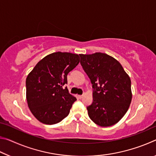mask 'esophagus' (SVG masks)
<instances>
[{
    "label": "esophagus",
    "mask_w": 156,
    "mask_h": 156,
    "mask_svg": "<svg viewBox=\"0 0 156 156\" xmlns=\"http://www.w3.org/2000/svg\"><path fill=\"white\" fill-rule=\"evenodd\" d=\"M83 95H78V98L80 99H81V98H83Z\"/></svg>",
    "instance_id": "1"
}]
</instances>
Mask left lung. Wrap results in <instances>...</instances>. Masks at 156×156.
<instances>
[{"label":"left lung","instance_id":"1","mask_svg":"<svg viewBox=\"0 0 156 156\" xmlns=\"http://www.w3.org/2000/svg\"><path fill=\"white\" fill-rule=\"evenodd\" d=\"M80 56V64L94 89L93 102L87 107L89 118L100 126L115 125L130 106V78L117 60L104 53Z\"/></svg>","mask_w":156,"mask_h":156}]
</instances>
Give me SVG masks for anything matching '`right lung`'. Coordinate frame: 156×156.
I'll use <instances>...</instances> for the list:
<instances>
[{
  "label": "right lung",
  "instance_id": "obj_1",
  "mask_svg": "<svg viewBox=\"0 0 156 156\" xmlns=\"http://www.w3.org/2000/svg\"><path fill=\"white\" fill-rule=\"evenodd\" d=\"M80 62L78 54L55 52L41 60L26 78V98L31 112L45 125L67 117L76 98L69 93L67 74Z\"/></svg>",
  "mask_w": 156,
  "mask_h": 156
}]
</instances>
